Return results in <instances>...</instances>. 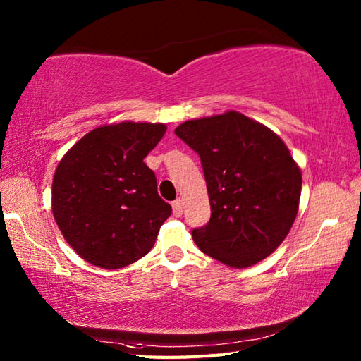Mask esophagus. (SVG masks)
Listing matches in <instances>:
<instances>
[{
	"label": "esophagus",
	"instance_id": "obj_1",
	"mask_svg": "<svg viewBox=\"0 0 361 361\" xmlns=\"http://www.w3.org/2000/svg\"><path fill=\"white\" fill-rule=\"evenodd\" d=\"M172 211H173L175 217L181 216V214H183V200H181V198H178V200H175L172 203Z\"/></svg>",
	"mask_w": 361,
	"mask_h": 361
}]
</instances>
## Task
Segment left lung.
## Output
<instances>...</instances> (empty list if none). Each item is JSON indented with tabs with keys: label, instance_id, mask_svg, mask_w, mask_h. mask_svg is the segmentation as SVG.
Returning a JSON list of instances; mask_svg holds the SVG:
<instances>
[{
	"label": "left lung",
	"instance_id": "left-lung-1",
	"mask_svg": "<svg viewBox=\"0 0 361 361\" xmlns=\"http://www.w3.org/2000/svg\"><path fill=\"white\" fill-rule=\"evenodd\" d=\"M202 159L211 219L192 237L204 255L233 268L268 257L299 209L302 175L273 130L239 111L190 119L175 128Z\"/></svg>",
	"mask_w": 361,
	"mask_h": 361
}]
</instances>
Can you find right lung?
<instances>
[{
  "label": "right lung",
  "mask_w": 361,
  "mask_h": 361,
  "mask_svg": "<svg viewBox=\"0 0 361 361\" xmlns=\"http://www.w3.org/2000/svg\"><path fill=\"white\" fill-rule=\"evenodd\" d=\"M161 122L105 124L68 150L52 180V214L78 255L116 270L147 255L172 214L144 163L164 136Z\"/></svg>",
  "instance_id": "1"
}]
</instances>
